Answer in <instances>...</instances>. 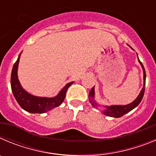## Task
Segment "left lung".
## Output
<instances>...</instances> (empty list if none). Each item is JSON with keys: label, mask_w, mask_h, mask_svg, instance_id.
<instances>
[{"label": "left lung", "mask_w": 156, "mask_h": 156, "mask_svg": "<svg viewBox=\"0 0 156 156\" xmlns=\"http://www.w3.org/2000/svg\"><path fill=\"white\" fill-rule=\"evenodd\" d=\"M139 60V58H138ZM139 62L141 65V67L143 69V72H144V87H143L142 90L140 91V94L138 95V97L136 98V100L133 101V102L130 103L129 105H112V106H107L106 107V109L103 112V113L105 115H108V116L111 117H115V118H119V117L122 116L123 115H125L126 113L130 112L131 110H133V108H136L140 102L141 101L143 98V96H144V86H145V80H146V73L145 70H144V66L141 63V62L139 60ZM89 97H90V101L92 105L94 107H96L97 104L95 103V101H94V87H92L91 90H90V93H89Z\"/></svg>", "instance_id": "left-lung-1"}]
</instances>
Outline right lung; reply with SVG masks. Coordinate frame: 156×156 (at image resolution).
Wrapping results in <instances>:
<instances>
[{"label": "right lung", "mask_w": 156, "mask_h": 156, "mask_svg": "<svg viewBox=\"0 0 156 156\" xmlns=\"http://www.w3.org/2000/svg\"><path fill=\"white\" fill-rule=\"evenodd\" d=\"M20 55L21 53L12 68V76H11V87H12L14 97L16 98L17 102L21 106V108L31 113H44L60 105L64 101L66 90L70 85L73 84V82L69 83L68 84H66V87H64L62 90L55 98H47L36 97L34 95L30 94L26 90H23L18 79L17 71Z\"/></svg>", "instance_id": "add662e5"}]
</instances>
